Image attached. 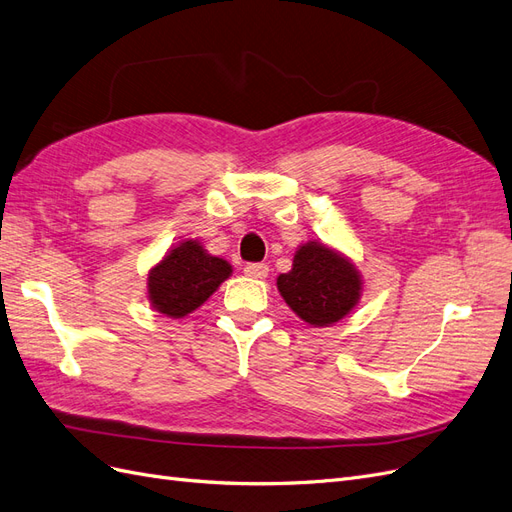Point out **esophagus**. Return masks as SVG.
<instances>
[{"instance_id":"34e87169","label":"esophagus","mask_w":512,"mask_h":512,"mask_svg":"<svg viewBox=\"0 0 512 512\" xmlns=\"http://www.w3.org/2000/svg\"><path fill=\"white\" fill-rule=\"evenodd\" d=\"M244 274L251 278H266L268 276V266L266 263H246Z\"/></svg>"}]
</instances>
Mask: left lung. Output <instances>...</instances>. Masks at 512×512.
Wrapping results in <instances>:
<instances>
[{"label": "left lung", "mask_w": 512, "mask_h": 512, "mask_svg": "<svg viewBox=\"0 0 512 512\" xmlns=\"http://www.w3.org/2000/svg\"><path fill=\"white\" fill-rule=\"evenodd\" d=\"M276 285L295 315L315 327H327L349 315L361 291L353 263L319 242L300 246L291 272L280 274Z\"/></svg>", "instance_id": "obj_1"}]
</instances>
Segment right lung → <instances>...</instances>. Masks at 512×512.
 <instances>
[{
	"mask_svg": "<svg viewBox=\"0 0 512 512\" xmlns=\"http://www.w3.org/2000/svg\"><path fill=\"white\" fill-rule=\"evenodd\" d=\"M232 274L221 257L208 255L195 240H187L161 259L148 274V300L157 312L180 319L202 306Z\"/></svg>",
	"mask_w": 512,
	"mask_h": 512,
	"instance_id": "add662e5",
	"label": "right lung"
}]
</instances>
